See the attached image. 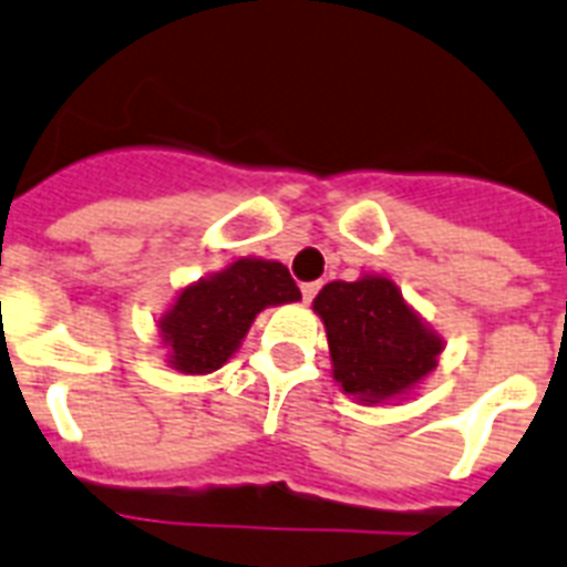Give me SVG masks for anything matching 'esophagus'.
I'll return each mask as SVG.
<instances>
[{"instance_id":"34e87169","label":"esophagus","mask_w":567,"mask_h":567,"mask_svg":"<svg viewBox=\"0 0 567 567\" xmlns=\"http://www.w3.org/2000/svg\"><path fill=\"white\" fill-rule=\"evenodd\" d=\"M316 292H319V284H301V298H305L307 305L313 301Z\"/></svg>"}]
</instances>
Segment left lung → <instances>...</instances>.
I'll list each match as a JSON object with an SVG mask.
<instances>
[{"instance_id":"1","label":"left lung","mask_w":567,"mask_h":567,"mask_svg":"<svg viewBox=\"0 0 567 567\" xmlns=\"http://www.w3.org/2000/svg\"><path fill=\"white\" fill-rule=\"evenodd\" d=\"M333 379L363 402L399 396L437 367L441 337L420 322L388 278L333 280L316 296Z\"/></svg>"}]
</instances>
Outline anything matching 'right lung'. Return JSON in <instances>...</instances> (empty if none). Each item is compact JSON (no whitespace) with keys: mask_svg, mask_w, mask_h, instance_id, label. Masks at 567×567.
<instances>
[{"mask_svg":"<svg viewBox=\"0 0 567 567\" xmlns=\"http://www.w3.org/2000/svg\"><path fill=\"white\" fill-rule=\"evenodd\" d=\"M296 280L284 262L236 260L230 269L179 292L159 331L171 367L192 375L218 370L239 349L262 307L298 301Z\"/></svg>","mask_w":567,"mask_h":567,"instance_id":"right-lung-1","label":"right lung"}]
</instances>
